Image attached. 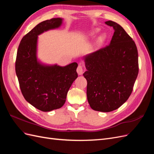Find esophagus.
Instances as JSON below:
<instances>
[{"label":"esophagus","instance_id":"1","mask_svg":"<svg viewBox=\"0 0 154 154\" xmlns=\"http://www.w3.org/2000/svg\"><path fill=\"white\" fill-rule=\"evenodd\" d=\"M76 71L78 72V74H79V75H82V74H83V66H82L81 64H79L78 66L77 67V69H76Z\"/></svg>","mask_w":154,"mask_h":154}]
</instances>
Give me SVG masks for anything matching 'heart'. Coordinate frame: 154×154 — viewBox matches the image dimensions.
I'll use <instances>...</instances> for the list:
<instances>
[{"mask_svg": "<svg viewBox=\"0 0 154 154\" xmlns=\"http://www.w3.org/2000/svg\"><path fill=\"white\" fill-rule=\"evenodd\" d=\"M98 31H99V29H96V30H94V31H92V32H91V34H90V35H91V36H93V35H94L96 32H98ZM105 36L104 35H101V36H100V37H99V38H98V40H97V42H98L99 43H101L102 41H103L104 39H105Z\"/></svg>", "mask_w": 154, "mask_h": 154, "instance_id": "obj_1", "label": "heart"}]
</instances>
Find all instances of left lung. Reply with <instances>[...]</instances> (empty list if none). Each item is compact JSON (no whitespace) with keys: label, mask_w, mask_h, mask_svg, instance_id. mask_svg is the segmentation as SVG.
Here are the masks:
<instances>
[{"label":"left lung","mask_w":154,"mask_h":154,"mask_svg":"<svg viewBox=\"0 0 154 154\" xmlns=\"http://www.w3.org/2000/svg\"><path fill=\"white\" fill-rule=\"evenodd\" d=\"M105 24L113 27L109 45L83 57L87 71V100L96 111L118 109L133 91L139 72L136 45L123 27L113 21Z\"/></svg>","instance_id":"left-lung-1"}]
</instances>
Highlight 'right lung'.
Returning <instances> with one entry per match:
<instances>
[{"label":"right lung","instance_id":"right-lung-1","mask_svg":"<svg viewBox=\"0 0 154 154\" xmlns=\"http://www.w3.org/2000/svg\"><path fill=\"white\" fill-rule=\"evenodd\" d=\"M62 21L61 18H54L40 22L23 37L17 51L15 71L22 95L28 103L43 112L61 108L78 77L76 62L61 67L47 66L37 60L38 36L58 28Z\"/></svg>","mask_w":154,"mask_h":154}]
</instances>
